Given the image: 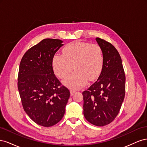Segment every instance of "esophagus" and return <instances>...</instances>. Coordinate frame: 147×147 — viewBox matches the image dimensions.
<instances>
[{"instance_id": "34e87169", "label": "esophagus", "mask_w": 147, "mask_h": 147, "mask_svg": "<svg viewBox=\"0 0 147 147\" xmlns=\"http://www.w3.org/2000/svg\"><path fill=\"white\" fill-rule=\"evenodd\" d=\"M70 94L71 95H73L74 93L76 92V91H75V90H70Z\"/></svg>"}]
</instances>
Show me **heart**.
<instances>
[{"mask_svg":"<svg viewBox=\"0 0 147 147\" xmlns=\"http://www.w3.org/2000/svg\"><path fill=\"white\" fill-rule=\"evenodd\" d=\"M104 56L97 44L76 41L65 45L63 55H55L53 67L60 78L69 76L74 69L75 72L64 83L71 88H81L87 80L92 81L100 75L103 66Z\"/></svg>","mask_w":147,"mask_h":147,"instance_id":"heart-1","label":"heart"}]
</instances>
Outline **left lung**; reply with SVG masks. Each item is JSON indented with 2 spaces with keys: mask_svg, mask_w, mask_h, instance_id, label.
Masks as SVG:
<instances>
[{
  "mask_svg": "<svg viewBox=\"0 0 147 147\" xmlns=\"http://www.w3.org/2000/svg\"><path fill=\"white\" fill-rule=\"evenodd\" d=\"M104 56L101 73L97 81L82 92L83 114L97 126L112 122L118 115L125 96L126 77L121 57L110 43L96 38Z\"/></svg>",
  "mask_w": 147,
  "mask_h": 147,
  "instance_id": "8db88e82",
  "label": "left lung"
}]
</instances>
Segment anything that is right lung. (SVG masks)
<instances>
[{
  "instance_id": "right-lung-1",
  "label": "right lung",
  "mask_w": 147,
  "mask_h": 147,
  "mask_svg": "<svg viewBox=\"0 0 147 147\" xmlns=\"http://www.w3.org/2000/svg\"><path fill=\"white\" fill-rule=\"evenodd\" d=\"M62 43L59 39L42 40L25 53L20 64L18 88L23 109L33 121L44 127L61 121L70 94L53 69V57Z\"/></svg>"
}]
</instances>
